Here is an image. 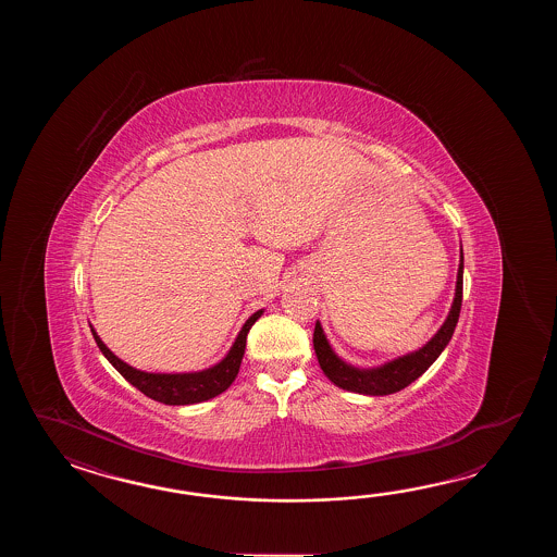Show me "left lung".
Wrapping results in <instances>:
<instances>
[{
	"label": "left lung",
	"instance_id": "1",
	"mask_svg": "<svg viewBox=\"0 0 557 557\" xmlns=\"http://www.w3.org/2000/svg\"><path fill=\"white\" fill-rule=\"evenodd\" d=\"M463 290V255L458 269V281H456V296L451 302L450 314L446 322L442 324L434 338L416 350L412 355L396 358L392 362H386L384 367L370 368V370H360V368L346 364L343 358L334 355L331 344L326 341L320 322L314 326V352L319 358L322 372L329 376L331 382L341 386L344 391L358 392V394H368V396H386L394 392L403 391L408 384H412L416 379H420L428 368L434 364V360L442 355V350L450 343L454 329L460 319V308H462Z\"/></svg>",
	"mask_w": 557,
	"mask_h": 557
}]
</instances>
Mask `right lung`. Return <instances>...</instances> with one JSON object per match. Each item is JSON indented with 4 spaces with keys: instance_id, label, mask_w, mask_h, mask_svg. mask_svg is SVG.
Masks as SVG:
<instances>
[{
    "instance_id": "obj_1",
    "label": "right lung",
    "mask_w": 557,
    "mask_h": 557,
    "mask_svg": "<svg viewBox=\"0 0 557 557\" xmlns=\"http://www.w3.org/2000/svg\"><path fill=\"white\" fill-rule=\"evenodd\" d=\"M262 310H257L250 317L245 326L238 332L237 341L231 346L228 355L214 364L213 368H207L201 372H187V374H151V372H141L137 368L129 367L127 362L119 360L107 348L103 341L94 332L95 343L99 346V350L103 352L107 360L117 368L119 374L133 384L137 391H141L145 396L153 398L157 403L169 404V406H185V404L205 403L211 400L214 396H219L221 392H225L233 380L237 379L240 360L245 355V346H247V334L250 326L261 319Z\"/></svg>"
}]
</instances>
